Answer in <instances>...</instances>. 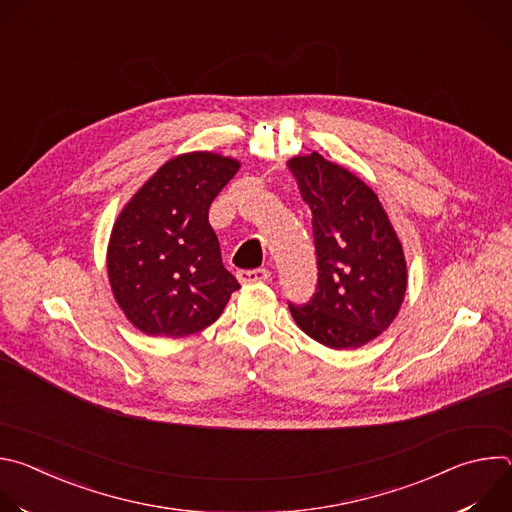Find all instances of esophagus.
Instances as JSON below:
<instances>
[{
  "label": "esophagus",
  "instance_id": "obj_1",
  "mask_svg": "<svg viewBox=\"0 0 512 512\" xmlns=\"http://www.w3.org/2000/svg\"><path fill=\"white\" fill-rule=\"evenodd\" d=\"M269 271L267 269H241L237 273V279L247 285V283H257V281H267L269 279Z\"/></svg>",
  "mask_w": 512,
  "mask_h": 512
}]
</instances>
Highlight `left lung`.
Masks as SVG:
<instances>
[{
  "label": "left lung",
  "mask_w": 512,
  "mask_h": 512,
  "mask_svg": "<svg viewBox=\"0 0 512 512\" xmlns=\"http://www.w3.org/2000/svg\"><path fill=\"white\" fill-rule=\"evenodd\" d=\"M312 210L316 294L291 304L296 324L316 342L342 350L377 338L395 320L407 287L401 243L377 194L320 154L289 162Z\"/></svg>",
  "instance_id": "1"
}]
</instances>
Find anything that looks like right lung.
Masks as SVG:
<instances>
[{
  "label": "right lung",
  "instance_id": "right-lung-1",
  "mask_svg": "<svg viewBox=\"0 0 512 512\" xmlns=\"http://www.w3.org/2000/svg\"><path fill=\"white\" fill-rule=\"evenodd\" d=\"M239 162L194 152L166 162L121 210L107 271L127 320L150 336L210 326L241 285L221 259L208 208Z\"/></svg>",
  "mask_w": 512,
  "mask_h": 512
}]
</instances>
